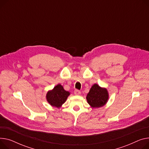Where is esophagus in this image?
Returning <instances> with one entry per match:
<instances>
[{
  "label": "esophagus",
  "mask_w": 149,
  "mask_h": 149,
  "mask_svg": "<svg viewBox=\"0 0 149 149\" xmlns=\"http://www.w3.org/2000/svg\"><path fill=\"white\" fill-rule=\"evenodd\" d=\"M74 94L75 95H80L81 94V92L79 90H77V89H76V90L74 91Z\"/></svg>",
  "instance_id": "obj_1"
}]
</instances>
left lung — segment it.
I'll use <instances>...</instances> for the list:
<instances>
[{
    "label": "left lung",
    "mask_w": 149,
    "mask_h": 149,
    "mask_svg": "<svg viewBox=\"0 0 149 149\" xmlns=\"http://www.w3.org/2000/svg\"><path fill=\"white\" fill-rule=\"evenodd\" d=\"M87 102L92 108L102 107L108 99L107 89L95 84L91 88L86 97Z\"/></svg>",
    "instance_id": "8db88e82"
}]
</instances>
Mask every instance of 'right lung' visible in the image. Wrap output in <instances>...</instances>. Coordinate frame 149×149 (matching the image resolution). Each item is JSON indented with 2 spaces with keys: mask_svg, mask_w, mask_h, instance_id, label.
Here are the masks:
<instances>
[{
  "mask_svg": "<svg viewBox=\"0 0 149 149\" xmlns=\"http://www.w3.org/2000/svg\"><path fill=\"white\" fill-rule=\"evenodd\" d=\"M69 94V92L64 90L62 85L58 84L47 93V100L49 104L59 108L66 101Z\"/></svg>",
  "mask_w": 149,
  "mask_h": 149,
  "instance_id": "right-lung-1",
  "label": "right lung"
}]
</instances>
